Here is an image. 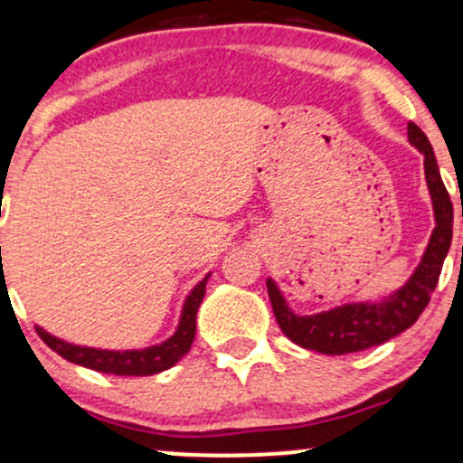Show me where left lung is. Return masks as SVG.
Wrapping results in <instances>:
<instances>
[{"label": "left lung", "mask_w": 463, "mask_h": 463, "mask_svg": "<svg viewBox=\"0 0 463 463\" xmlns=\"http://www.w3.org/2000/svg\"><path fill=\"white\" fill-rule=\"evenodd\" d=\"M407 137L409 143L424 154V178L431 194L435 215V228L422 261L394 294L372 302H346L316 316H296L274 280L268 279V294L276 322L280 331L298 346L322 354H346L379 346L416 324L420 313L431 300L453 239V202L439 176L438 161L427 135L409 121Z\"/></svg>", "instance_id": "left-lung-1"}]
</instances>
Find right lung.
Returning a JSON list of instances; mask_svg holds the SVG:
<instances>
[{
	"label": "right lung",
	"mask_w": 463,
	"mask_h": 463,
	"mask_svg": "<svg viewBox=\"0 0 463 463\" xmlns=\"http://www.w3.org/2000/svg\"><path fill=\"white\" fill-rule=\"evenodd\" d=\"M209 276L211 274H206L204 279L191 289L187 300H184L176 333H174L172 337L165 339V342L156 344V346H147L139 350H102L69 344L65 339L54 337V335L43 331L41 326H36V333H39V337L43 339L54 353L61 354L62 359L71 361V364L84 365V368L117 376L158 374V372L169 370L172 365H176L178 361L189 353L195 337V316H198L202 300H204L206 280H209Z\"/></svg>",
	"instance_id": "add662e5"
}]
</instances>
